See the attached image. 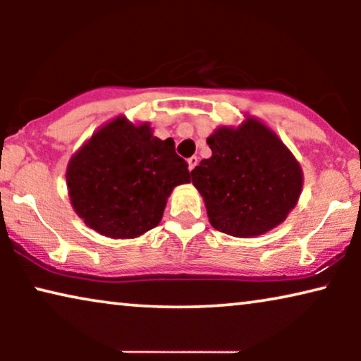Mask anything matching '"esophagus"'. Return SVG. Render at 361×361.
Instances as JSON below:
<instances>
[{
  "instance_id": "esophagus-1",
  "label": "esophagus",
  "mask_w": 361,
  "mask_h": 361,
  "mask_svg": "<svg viewBox=\"0 0 361 361\" xmlns=\"http://www.w3.org/2000/svg\"><path fill=\"white\" fill-rule=\"evenodd\" d=\"M187 162H189V171L192 172L195 169V166L199 164V157L197 156H192V157H189V159H187Z\"/></svg>"
}]
</instances>
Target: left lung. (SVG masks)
I'll list each match as a JSON object with an SVG mask.
<instances>
[{"instance_id": "8db88e82", "label": "left lung", "mask_w": 361, "mask_h": 361, "mask_svg": "<svg viewBox=\"0 0 361 361\" xmlns=\"http://www.w3.org/2000/svg\"><path fill=\"white\" fill-rule=\"evenodd\" d=\"M212 156L190 172L210 225L253 238L286 220L302 190V169L278 135L253 116L207 137Z\"/></svg>"}]
</instances>
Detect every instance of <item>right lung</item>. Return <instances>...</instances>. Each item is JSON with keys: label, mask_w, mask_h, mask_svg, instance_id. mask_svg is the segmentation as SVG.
Returning <instances> with one entry per match:
<instances>
[{"label": "right lung", "mask_w": 361, "mask_h": 361, "mask_svg": "<svg viewBox=\"0 0 361 361\" xmlns=\"http://www.w3.org/2000/svg\"><path fill=\"white\" fill-rule=\"evenodd\" d=\"M68 197L75 214L108 238H136L159 225L167 197L190 182L174 141L152 136L147 123L118 116L68 161Z\"/></svg>", "instance_id": "right-lung-1"}]
</instances>
